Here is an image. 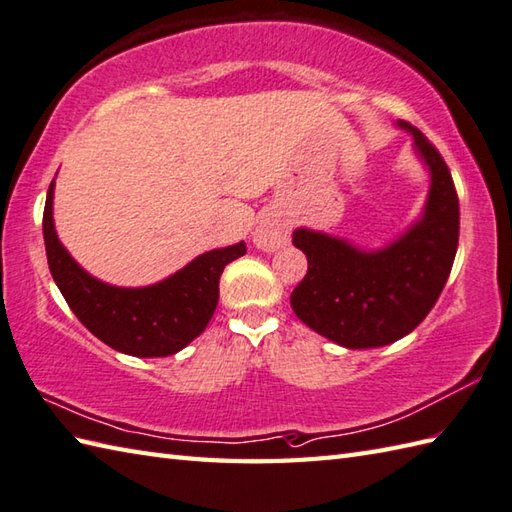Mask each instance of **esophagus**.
Wrapping results in <instances>:
<instances>
[{
	"instance_id": "obj_1",
	"label": "esophagus",
	"mask_w": 512,
	"mask_h": 512,
	"mask_svg": "<svg viewBox=\"0 0 512 512\" xmlns=\"http://www.w3.org/2000/svg\"><path fill=\"white\" fill-rule=\"evenodd\" d=\"M253 242L257 248L266 250V253H273V250H277L279 246H284L288 242V228L277 215L268 213L259 220L253 233Z\"/></svg>"
}]
</instances>
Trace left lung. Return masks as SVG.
<instances>
[{
	"instance_id": "1",
	"label": "left lung",
	"mask_w": 512,
	"mask_h": 512,
	"mask_svg": "<svg viewBox=\"0 0 512 512\" xmlns=\"http://www.w3.org/2000/svg\"><path fill=\"white\" fill-rule=\"evenodd\" d=\"M398 127L413 136L431 176L420 220L378 250L310 228L292 233L308 273L290 306L308 328L347 350L383 347L416 330L436 306L458 250L460 202L447 162L420 129L405 121Z\"/></svg>"
}]
</instances>
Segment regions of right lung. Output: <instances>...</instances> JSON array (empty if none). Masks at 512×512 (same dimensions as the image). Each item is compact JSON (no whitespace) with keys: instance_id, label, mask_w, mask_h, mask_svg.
Instances as JSON below:
<instances>
[{"instance_id":"right-lung-1","label":"right lung","mask_w":512,"mask_h":512,"mask_svg":"<svg viewBox=\"0 0 512 512\" xmlns=\"http://www.w3.org/2000/svg\"><path fill=\"white\" fill-rule=\"evenodd\" d=\"M54 180L43 209V242L54 284L85 328L112 350L138 358L171 356L209 325L224 266L246 253L239 242L195 257L176 275L145 288H118L99 281L74 262L59 242L52 220Z\"/></svg>"}]
</instances>
